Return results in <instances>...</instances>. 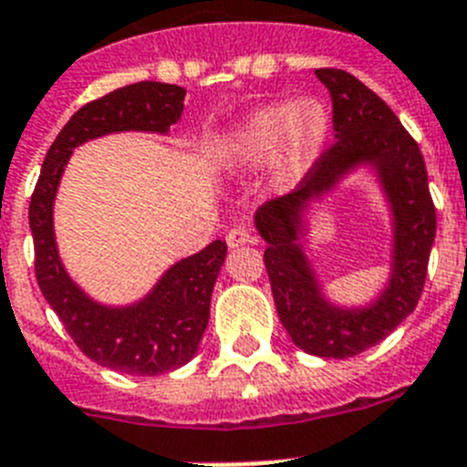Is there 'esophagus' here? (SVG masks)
Instances as JSON below:
<instances>
[{
	"mask_svg": "<svg viewBox=\"0 0 467 467\" xmlns=\"http://www.w3.org/2000/svg\"><path fill=\"white\" fill-rule=\"evenodd\" d=\"M225 242L230 249H240V246L244 244H256V234H254L252 230H246V227H233V230L227 233Z\"/></svg>",
	"mask_w": 467,
	"mask_h": 467,
	"instance_id": "1",
	"label": "esophagus"
}]
</instances>
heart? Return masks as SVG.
I'll return each mask as SVG.
<instances>
[{
    "instance_id": "1",
    "label": "heart",
    "mask_w": 467,
    "mask_h": 467,
    "mask_svg": "<svg viewBox=\"0 0 467 467\" xmlns=\"http://www.w3.org/2000/svg\"><path fill=\"white\" fill-rule=\"evenodd\" d=\"M332 135V116L316 97L261 104L234 120L215 142V161L233 171L268 163L277 187H296L318 163Z\"/></svg>"
}]
</instances>
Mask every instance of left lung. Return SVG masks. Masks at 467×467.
Listing matches in <instances>:
<instances>
[{
    "label": "left lung",
    "instance_id": "left-lung-1",
    "mask_svg": "<svg viewBox=\"0 0 467 467\" xmlns=\"http://www.w3.org/2000/svg\"><path fill=\"white\" fill-rule=\"evenodd\" d=\"M332 97L337 144L327 149L299 190L256 211L270 289L292 342L320 358H351L382 342L418 306L437 233L427 168L397 113L347 70L318 68ZM368 172L386 202L390 261L370 300L337 302L312 258V211L351 174Z\"/></svg>",
    "mask_w": 467,
    "mask_h": 467
}]
</instances>
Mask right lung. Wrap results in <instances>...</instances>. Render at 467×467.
Masks as SVG:
<instances>
[{
    "label": "right lung",
    "mask_w": 467,
    "mask_h": 467,
    "mask_svg": "<svg viewBox=\"0 0 467 467\" xmlns=\"http://www.w3.org/2000/svg\"><path fill=\"white\" fill-rule=\"evenodd\" d=\"M185 88L135 82L89 101L70 116L42 163L30 199L35 275L58 320L82 354L111 370L154 378L190 363L209 325L211 294L225 264V242L180 258L161 273L140 299L107 304L70 277L54 230V203L70 156L85 142L113 132H154L168 137L185 109Z\"/></svg>",
    "instance_id": "add662e5"
}]
</instances>
